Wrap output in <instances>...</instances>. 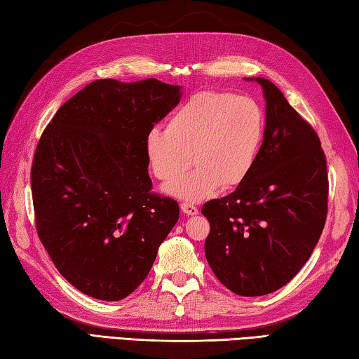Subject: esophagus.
I'll return each instance as SVG.
<instances>
[{"instance_id":"1","label":"esophagus","mask_w":359,"mask_h":359,"mask_svg":"<svg viewBox=\"0 0 359 359\" xmlns=\"http://www.w3.org/2000/svg\"><path fill=\"white\" fill-rule=\"evenodd\" d=\"M181 211L186 215H195L198 214V208L192 205V203H181Z\"/></svg>"}]
</instances>
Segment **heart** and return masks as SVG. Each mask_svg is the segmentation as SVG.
<instances>
[{"instance_id":"heart-1","label":"heart","mask_w":359,"mask_h":359,"mask_svg":"<svg viewBox=\"0 0 359 359\" xmlns=\"http://www.w3.org/2000/svg\"><path fill=\"white\" fill-rule=\"evenodd\" d=\"M266 133V114L253 97L200 90L189 97L167 128L145 136V156L154 177L172 182L191 163L199 165L165 191L200 201L217 189L242 184L252 173Z\"/></svg>"}]
</instances>
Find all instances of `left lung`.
Returning a JSON list of instances; mask_svg holds the SVG:
<instances>
[{
	"label": "left lung",
	"instance_id": "left-lung-1",
	"mask_svg": "<svg viewBox=\"0 0 359 359\" xmlns=\"http://www.w3.org/2000/svg\"><path fill=\"white\" fill-rule=\"evenodd\" d=\"M253 81V78H248ZM266 98V133L248 178L201 214L205 255L223 286L242 297L275 292L305 266L328 211L327 159L319 136L281 90L255 78Z\"/></svg>",
	"mask_w": 359,
	"mask_h": 359
}]
</instances>
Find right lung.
Returning <instances> with one entry per match:
<instances>
[{
    "label": "right lung",
    "mask_w": 359,
    "mask_h": 359,
    "mask_svg": "<svg viewBox=\"0 0 359 359\" xmlns=\"http://www.w3.org/2000/svg\"><path fill=\"white\" fill-rule=\"evenodd\" d=\"M181 87L98 79L59 107L34 154L37 234L64 278L117 302L140 286L180 217L151 194L145 136L180 103Z\"/></svg>",
    "instance_id": "add662e5"
}]
</instances>
